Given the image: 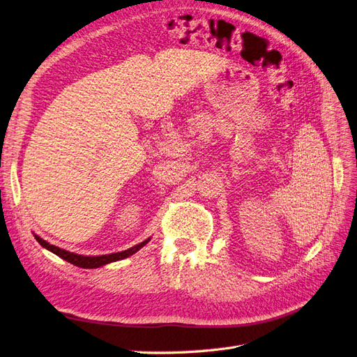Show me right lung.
<instances>
[{"mask_svg":"<svg viewBox=\"0 0 357 357\" xmlns=\"http://www.w3.org/2000/svg\"><path fill=\"white\" fill-rule=\"evenodd\" d=\"M36 240L40 243V245H43L45 248H47L49 252L55 253L56 256H59L61 259H63V261H67L75 266H80V268H100L102 265H107V264H112V262H116V261H122V259L125 257H129L132 256L134 253H137L139 248H142L143 245H146L150 238L144 240L143 243H139L131 248H128V250H123V252H117V253H112V255H101V256H82V255H75V253H71V252H67L63 250V248H59L56 245H52L49 244L47 241H45L43 238H40L38 235H34Z\"/></svg>","mask_w":357,"mask_h":357,"instance_id":"right-lung-1","label":"right lung"}]
</instances>
